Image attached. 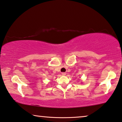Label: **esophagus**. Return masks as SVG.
Wrapping results in <instances>:
<instances>
[{"mask_svg":"<svg viewBox=\"0 0 122 122\" xmlns=\"http://www.w3.org/2000/svg\"><path fill=\"white\" fill-rule=\"evenodd\" d=\"M61 74H62V76H65L66 74V73L65 72H62Z\"/></svg>","mask_w":122,"mask_h":122,"instance_id":"obj_1","label":"esophagus"}]
</instances>
